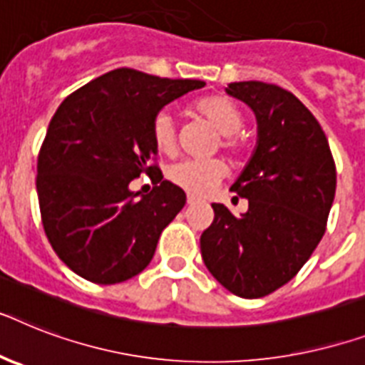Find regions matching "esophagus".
<instances>
[{"label": "esophagus", "instance_id": "obj_1", "mask_svg": "<svg viewBox=\"0 0 365 365\" xmlns=\"http://www.w3.org/2000/svg\"><path fill=\"white\" fill-rule=\"evenodd\" d=\"M195 202H197V198L192 197V195H189V197H187V204H189V206H191V204H195Z\"/></svg>", "mask_w": 365, "mask_h": 365}]
</instances>
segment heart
I'll use <instances>...</instances> for the list:
<instances>
[{"label": "heart", "mask_w": 365, "mask_h": 365, "mask_svg": "<svg viewBox=\"0 0 365 365\" xmlns=\"http://www.w3.org/2000/svg\"><path fill=\"white\" fill-rule=\"evenodd\" d=\"M195 112L202 115L210 125L223 136L221 146L229 152H240L244 140L238 131L242 127V112L232 101L221 96L204 97L195 103ZM152 140L157 152L173 155L176 152V129L173 115L159 112L152 123ZM227 174V167L221 161H182L168 168V180L183 191L204 197L217 187Z\"/></svg>", "instance_id": "obj_1"}]
</instances>
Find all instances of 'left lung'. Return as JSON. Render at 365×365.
I'll list each match as a JSON object with an SVG mask.
<instances>
[{
	"label": "left lung",
	"mask_w": 365,
	"mask_h": 365,
	"mask_svg": "<svg viewBox=\"0 0 365 365\" xmlns=\"http://www.w3.org/2000/svg\"><path fill=\"white\" fill-rule=\"evenodd\" d=\"M257 118V146L232 191L250 200L234 215L212 204L213 223L200 236L210 274L232 294L262 298L294 277L327 230L336 197L328 138L304 103L259 80L227 88Z\"/></svg>",
	"instance_id": "8db88e82"
}]
</instances>
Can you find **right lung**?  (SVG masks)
Returning <instances> with one entry per match:
<instances>
[{"label": "right lung", "mask_w": 365, "mask_h": 365, "mask_svg": "<svg viewBox=\"0 0 365 365\" xmlns=\"http://www.w3.org/2000/svg\"><path fill=\"white\" fill-rule=\"evenodd\" d=\"M202 80L114 69L59 105L37 159L43 227L56 255L80 277L114 285L150 264L185 192L163 180L146 195L129 185L155 174L152 123L163 106ZM153 182V178H152Z\"/></svg>", "instance_id": "right-lung-1"}]
</instances>
